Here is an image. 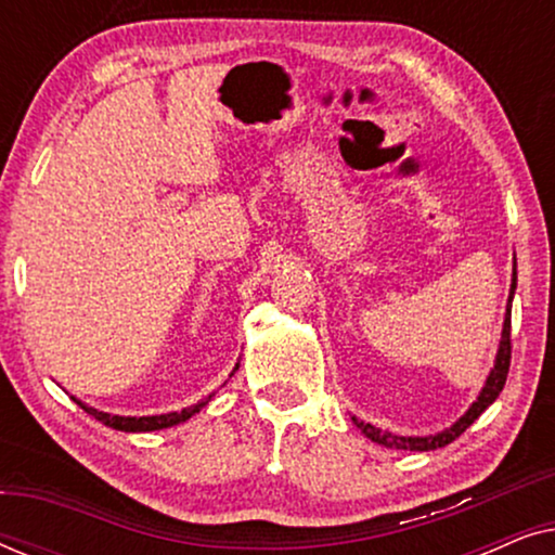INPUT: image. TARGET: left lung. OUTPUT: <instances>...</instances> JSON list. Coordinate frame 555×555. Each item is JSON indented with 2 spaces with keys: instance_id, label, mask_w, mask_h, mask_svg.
I'll return each instance as SVG.
<instances>
[{
  "instance_id": "left-lung-1",
  "label": "left lung",
  "mask_w": 555,
  "mask_h": 555,
  "mask_svg": "<svg viewBox=\"0 0 555 555\" xmlns=\"http://www.w3.org/2000/svg\"><path fill=\"white\" fill-rule=\"evenodd\" d=\"M515 285H518V272L513 268V283H511V298H507V308H505V323H503V336H500V348L495 356V366H492L488 382H485L480 397L477 401H473V406L467 409L465 414L460 416L457 422L452 424L450 429L439 431V435H429V437H401V435H391V431H382L376 429L374 424H366L361 420L351 416L356 427H359L363 435H366L371 442L391 447V450H412V452H429V450H439V447H447L450 442H454L462 431H465L469 424H473L477 416H480L485 409H488L492 401L500 397L503 391L505 378H507V369H511V302L515 295Z\"/></svg>"
}]
</instances>
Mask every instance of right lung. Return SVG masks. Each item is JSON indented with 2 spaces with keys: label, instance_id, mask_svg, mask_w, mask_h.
Segmentation results:
<instances>
[{
  "label": "right lung",
  "instance_id": "add662e5",
  "mask_svg": "<svg viewBox=\"0 0 555 555\" xmlns=\"http://www.w3.org/2000/svg\"><path fill=\"white\" fill-rule=\"evenodd\" d=\"M234 369H240V363ZM211 397H215V393H209V397L202 399L199 404L181 409V412L156 414V416H118V414H108V412H98V409L82 404V401L75 399V397H73V401L80 409H86L90 416H95L98 422H103L105 427H113V429H118V431H156V429H166V427H173V424H181V422L192 420L196 412H202V409L209 404Z\"/></svg>",
  "mask_w": 555,
  "mask_h": 555
}]
</instances>
